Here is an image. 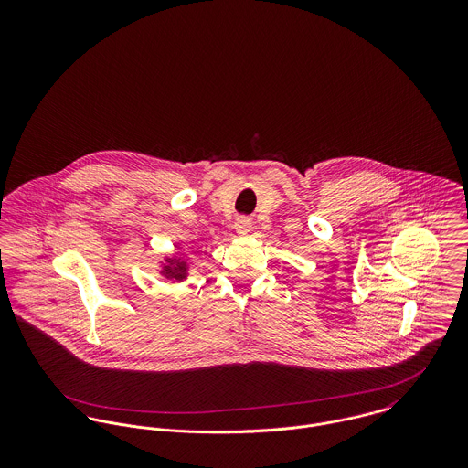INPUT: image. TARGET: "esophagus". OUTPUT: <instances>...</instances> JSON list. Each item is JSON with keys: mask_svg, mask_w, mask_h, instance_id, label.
Segmentation results:
<instances>
[{"mask_svg": "<svg viewBox=\"0 0 468 468\" xmlns=\"http://www.w3.org/2000/svg\"><path fill=\"white\" fill-rule=\"evenodd\" d=\"M250 227H252L250 219H247V218H238V221H236V232H238L239 236L249 234V232H250Z\"/></svg>", "mask_w": 468, "mask_h": 468, "instance_id": "esophagus-1", "label": "esophagus"}]
</instances>
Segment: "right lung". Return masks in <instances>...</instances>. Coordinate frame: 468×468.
Instances as JSON below:
<instances>
[{
    "mask_svg": "<svg viewBox=\"0 0 468 468\" xmlns=\"http://www.w3.org/2000/svg\"><path fill=\"white\" fill-rule=\"evenodd\" d=\"M189 265L186 263V260L182 256H175V258H165V265L162 267V275L169 281H182L187 275Z\"/></svg>",
    "mask_w": 468,
    "mask_h": 468,
    "instance_id": "add662e5",
    "label": "right lung"
}]
</instances>
